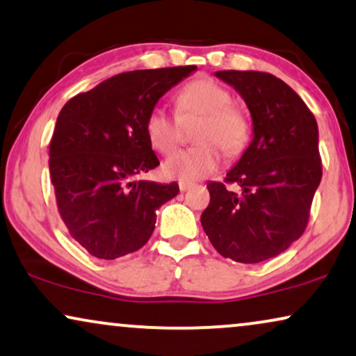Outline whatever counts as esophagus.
Listing matches in <instances>:
<instances>
[{"label": "esophagus", "instance_id": "esophagus-1", "mask_svg": "<svg viewBox=\"0 0 356 356\" xmlns=\"http://www.w3.org/2000/svg\"><path fill=\"white\" fill-rule=\"evenodd\" d=\"M192 186H193L192 182H179V188H181V192L188 191V188H191Z\"/></svg>", "mask_w": 356, "mask_h": 356}]
</instances>
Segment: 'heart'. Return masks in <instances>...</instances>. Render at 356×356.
Returning a JSON list of instances; mask_svg holds the SVG:
<instances>
[{
  "instance_id": "1",
  "label": "heart",
  "mask_w": 356,
  "mask_h": 356,
  "mask_svg": "<svg viewBox=\"0 0 356 356\" xmlns=\"http://www.w3.org/2000/svg\"><path fill=\"white\" fill-rule=\"evenodd\" d=\"M181 118L197 113L203 122L197 131L195 148L181 149L165 159L164 174L182 182H193L220 169L222 151L227 156H238L250 138V120L244 108L231 104V94L220 83L210 78L193 79L175 94ZM146 135L159 153L169 154L179 140L181 127L164 107H154L146 118Z\"/></svg>"
}]
</instances>
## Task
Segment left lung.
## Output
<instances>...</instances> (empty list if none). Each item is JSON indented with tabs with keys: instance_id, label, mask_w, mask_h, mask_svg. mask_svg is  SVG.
<instances>
[{
	"instance_id": "8db88e82",
	"label": "left lung",
	"mask_w": 356,
	"mask_h": 356,
	"mask_svg": "<svg viewBox=\"0 0 356 356\" xmlns=\"http://www.w3.org/2000/svg\"><path fill=\"white\" fill-rule=\"evenodd\" d=\"M250 112L252 141L226 172L241 192L208 182L210 205L202 226L222 257L257 264L290 248L306 229L321 184L319 130L302 99L260 71H216Z\"/></svg>"
}]
</instances>
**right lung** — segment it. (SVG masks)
<instances>
[{
  "label": "right lung",
  "mask_w": 356,
  "mask_h": 356,
  "mask_svg": "<svg viewBox=\"0 0 356 356\" xmlns=\"http://www.w3.org/2000/svg\"><path fill=\"white\" fill-rule=\"evenodd\" d=\"M197 66L136 70L78 94L61 108L50 141V177L70 234L97 259L113 260L148 243L156 210L179 186L136 181L159 165L146 118Z\"/></svg>",
  "instance_id": "obj_1"
}]
</instances>
